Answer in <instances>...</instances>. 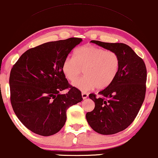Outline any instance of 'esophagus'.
Instances as JSON below:
<instances>
[{
	"instance_id": "obj_1",
	"label": "esophagus",
	"mask_w": 158,
	"mask_h": 158,
	"mask_svg": "<svg viewBox=\"0 0 158 158\" xmlns=\"http://www.w3.org/2000/svg\"><path fill=\"white\" fill-rule=\"evenodd\" d=\"M81 96H82V98L84 100L87 99V98L88 97V94L86 93H81Z\"/></svg>"
}]
</instances>
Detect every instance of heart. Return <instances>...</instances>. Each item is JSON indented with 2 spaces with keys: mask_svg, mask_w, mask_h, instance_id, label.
Listing matches in <instances>:
<instances>
[{
  "mask_svg": "<svg viewBox=\"0 0 158 158\" xmlns=\"http://www.w3.org/2000/svg\"><path fill=\"white\" fill-rule=\"evenodd\" d=\"M120 60L117 53L92 45L82 46L73 52V57H68L62 64V72L67 79L73 81L82 70L85 76L72 83L82 92L96 87L104 89L114 80L119 72Z\"/></svg>",
  "mask_w": 158,
  "mask_h": 158,
  "instance_id": "b5f03b06",
  "label": "heart"
}]
</instances>
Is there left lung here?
Segmentation results:
<instances>
[{
  "mask_svg": "<svg viewBox=\"0 0 158 158\" xmlns=\"http://www.w3.org/2000/svg\"><path fill=\"white\" fill-rule=\"evenodd\" d=\"M90 42L118 55L119 72L106 88L89 98L95 108L86 114L88 124L95 132L103 135L115 134L133 123L144 101L147 69L144 62L129 46L123 43Z\"/></svg>",
  "mask_w": 158,
  "mask_h": 158,
  "instance_id": "8db88e82",
  "label": "left lung"
}]
</instances>
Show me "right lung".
I'll use <instances>...</instances> for the list:
<instances>
[{
	"instance_id": "add662e5",
	"label": "right lung",
	"mask_w": 158,
	"mask_h": 158,
	"mask_svg": "<svg viewBox=\"0 0 158 158\" xmlns=\"http://www.w3.org/2000/svg\"><path fill=\"white\" fill-rule=\"evenodd\" d=\"M82 39L70 38L44 43L23 53L9 77L11 103L18 119L32 132L55 134L64 126L66 111L82 101L81 92L71 86L62 64ZM69 88L67 94H60Z\"/></svg>"
}]
</instances>
